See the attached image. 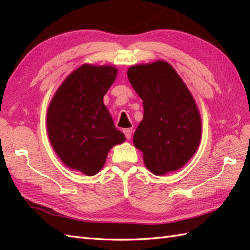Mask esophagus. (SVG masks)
Returning a JSON list of instances; mask_svg holds the SVG:
<instances>
[{
    "mask_svg": "<svg viewBox=\"0 0 250 250\" xmlns=\"http://www.w3.org/2000/svg\"><path fill=\"white\" fill-rule=\"evenodd\" d=\"M124 133H125L126 139L130 140L131 137H132V133H133V130H132V129H125L124 130Z\"/></svg>",
    "mask_w": 250,
    "mask_h": 250,
    "instance_id": "obj_1",
    "label": "esophagus"
}]
</instances>
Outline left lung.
<instances>
[{
  "instance_id": "1",
  "label": "left lung",
  "mask_w": 250,
  "mask_h": 250,
  "mask_svg": "<svg viewBox=\"0 0 250 250\" xmlns=\"http://www.w3.org/2000/svg\"><path fill=\"white\" fill-rule=\"evenodd\" d=\"M128 77L144 106L133 136L135 147L153 174L177 171L194 155L201 140V117L193 97L166 61L131 66Z\"/></svg>"
}]
</instances>
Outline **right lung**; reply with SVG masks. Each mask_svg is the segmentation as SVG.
Segmentation results:
<instances>
[{"label":"right lung","instance_id":"obj_1","mask_svg":"<svg viewBox=\"0 0 250 250\" xmlns=\"http://www.w3.org/2000/svg\"><path fill=\"white\" fill-rule=\"evenodd\" d=\"M116 76L114 66L84 64L66 77L48 108L47 129L57 155L88 176L102 168L111 147L125 140L103 103Z\"/></svg>","mask_w":250,"mask_h":250}]
</instances>
